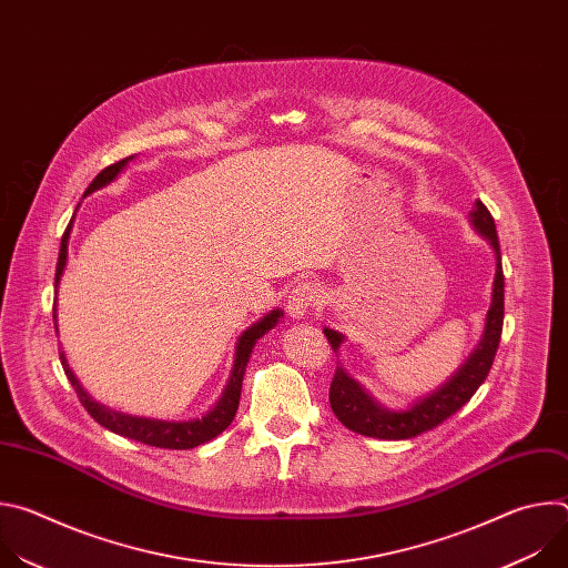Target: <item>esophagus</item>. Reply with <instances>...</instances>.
<instances>
[{"label":"esophagus","instance_id":"34e87169","mask_svg":"<svg viewBox=\"0 0 568 568\" xmlns=\"http://www.w3.org/2000/svg\"><path fill=\"white\" fill-rule=\"evenodd\" d=\"M318 301H321V287L316 283H310V281L298 283L287 296V312L294 318H303L310 312H314Z\"/></svg>","mask_w":568,"mask_h":568}]
</instances>
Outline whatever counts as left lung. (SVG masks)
Instances as JSON below:
<instances>
[{
    "mask_svg": "<svg viewBox=\"0 0 568 568\" xmlns=\"http://www.w3.org/2000/svg\"><path fill=\"white\" fill-rule=\"evenodd\" d=\"M469 220L474 229L490 240V245L497 256V274H495V287H493V305L485 316V333L476 351L467 357V362L460 366V371L436 393L420 399L407 412H388L353 379L344 373L342 366H337L333 384H331V407L339 423L348 427L355 434L368 436V438H382V440H404L420 436L440 423H445L449 416H454L463 404L471 399V395L478 390V386L488 377L499 342L504 331V267H501V250L495 217L480 200L474 202V209L469 211ZM331 348L337 353L342 344V335L335 331L323 328Z\"/></svg>",
    "mask_w": 568,
    "mask_h": 568,
    "instance_id": "obj_1",
    "label": "left lung"
}]
</instances>
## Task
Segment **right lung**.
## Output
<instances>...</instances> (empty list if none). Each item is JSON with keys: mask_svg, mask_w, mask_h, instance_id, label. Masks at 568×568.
Returning <instances> with one entry per match:
<instances>
[{"mask_svg": "<svg viewBox=\"0 0 568 568\" xmlns=\"http://www.w3.org/2000/svg\"><path fill=\"white\" fill-rule=\"evenodd\" d=\"M132 156H125L121 161H116V164H110L108 169H103L94 182L88 186L85 195H90L92 191L110 184L130 161ZM73 222V220H71ZM71 222L67 224L64 233H62V242H60V254H58V265H55V287L60 283V276H62V270H64V263H67V242H69V231H71ZM281 318V310H272L265 318H261L258 323H254V326L250 331H245L240 335L237 339V346H235V359H233V371H231V377H229V384L220 397V402L215 404V409L209 412L204 418L200 420H189V423H161V420H148V418H134V416H123V414H116L112 409H105L101 407V404H97L83 388H80V384L75 382L67 359H64V353H60V364L64 368V375L67 379L71 382L80 404L88 409V414L105 429L119 434V436H125L130 440H136V443H143V445H150V447H161V449H193L197 445H204L209 440H213L215 436H220L235 418V412H237V404H240V390H242V377H245V368H247V362L252 357V351L256 346V342L267 333L272 331L276 323ZM53 326H55V301H53Z\"/></svg>", "mask_w": 568, "mask_h": 568, "instance_id": "1", "label": "right lung"}]
</instances>
